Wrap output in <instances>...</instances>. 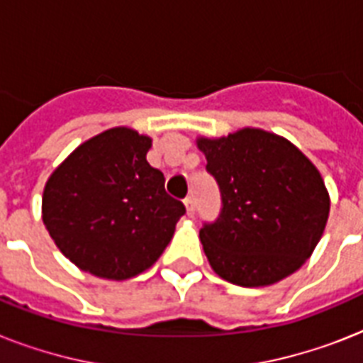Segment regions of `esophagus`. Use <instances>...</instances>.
<instances>
[{
  "label": "esophagus",
  "instance_id": "1",
  "mask_svg": "<svg viewBox=\"0 0 363 363\" xmlns=\"http://www.w3.org/2000/svg\"><path fill=\"white\" fill-rule=\"evenodd\" d=\"M184 205H186L188 216H194V213H196V199H194L192 196H188V198L184 199Z\"/></svg>",
  "mask_w": 363,
  "mask_h": 363
}]
</instances>
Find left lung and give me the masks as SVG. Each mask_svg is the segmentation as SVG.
<instances>
[{"mask_svg": "<svg viewBox=\"0 0 363 363\" xmlns=\"http://www.w3.org/2000/svg\"><path fill=\"white\" fill-rule=\"evenodd\" d=\"M220 213L199 239L213 269L238 286H267L301 267L322 238L330 198L292 143L262 130L199 139Z\"/></svg>", "mask_w": 363, "mask_h": 363, "instance_id": "obj_1", "label": "left lung"}]
</instances>
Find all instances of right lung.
<instances>
[{
	"instance_id": "right-lung-1",
	"label": "right lung",
	"mask_w": 363,
	"mask_h": 363,
	"mask_svg": "<svg viewBox=\"0 0 363 363\" xmlns=\"http://www.w3.org/2000/svg\"><path fill=\"white\" fill-rule=\"evenodd\" d=\"M150 139L113 128L82 143L48 179L43 222L81 269L124 281L148 269L186 209L147 162Z\"/></svg>"
}]
</instances>
